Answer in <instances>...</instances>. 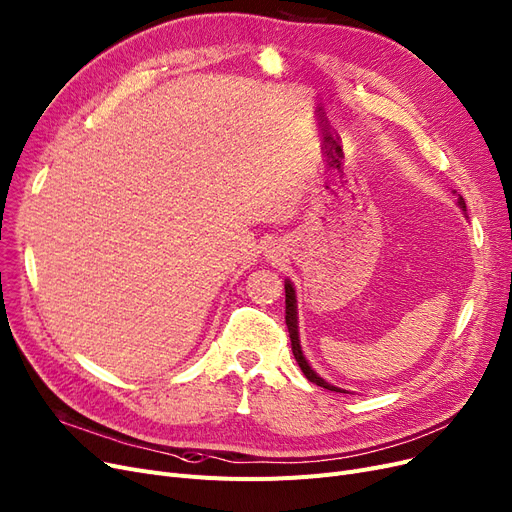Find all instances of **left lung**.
<instances>
[{"label": "left lung", "mask_w": 512, "mask_h": 512, "mask_svg": "<svg viewBox=\"0 0 512 512\" xmlns=\"http://www.w3.org/2000/svg\"><path fill=\"white\" fill-rule=\"evenodd\" d=\"M458 205H460V209H462V211H466V205H464V198H462V196H458ZM284 293H286V326H288V335H291L293 355H295V360H297L299 368H301V370H303V374L307 376V381L316 383L318 387H324V389H328V391L347 393V391H343V389H339V387H335V385L326 383V381L322 379V376H318L314 370H311V366L307 364L305 355H303V351H301V345H299V330H297V297H295V288H293V282H291V280H286V282H284Z\"/></svg>", "instance_id": "left-lung-1"}]
</instances>
